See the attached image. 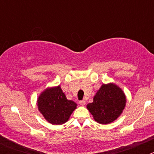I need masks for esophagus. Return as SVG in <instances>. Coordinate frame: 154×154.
Here are the masks:
<instances>
[{"label":"esophagus","instance_id":"obj_1","mask_svg":"<svg viewBox=\"0 0 154 154\" xmlns=\"http://www.w3.org/2000/svg\"><path fill=\"white\" fill-rule=\"evenodd\" d=\"M79 104L81 105V106H85V101H84V100H80V101H79Z\"/></svg>","mask_w":154,"mask_h":154}]
</instances>
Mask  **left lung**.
I'll return each instance as SVG.
<instances>
[{"label":"left lung","instance_id":"obj_1","mask_svg":"<svg viewBox=\"0 0 154 154\" xmlns=\"http://www.w3.org/2000/svg\"><path fill=\"white\" fill-rule=\"evenodd\" d=\"M126 96L122 89L114 83L103 84L87 105L93 119L100 124H109L117 119L126 106Z\"/></svg>","mask_w":154,"mask_h":154}]
</instances>
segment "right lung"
I'll list each match as a JSON object with an SVG mask.
<instances>
[{"label":"right lung","mask_w":154,"mask_h":154,"mask_svg":"<svg viewBox=\"0 0 154 154\" xmlns=\"http://www.w3.org/2000/svg\"><path fill=\"white\" fill-rule=\"evenodd\" d=\"M37 105L45 119L53 125H62L69 120L77 104L67 99L60 85L45 89L38 96Z\"/></svg>","instance_id":"obj_1"}]
</instances>
